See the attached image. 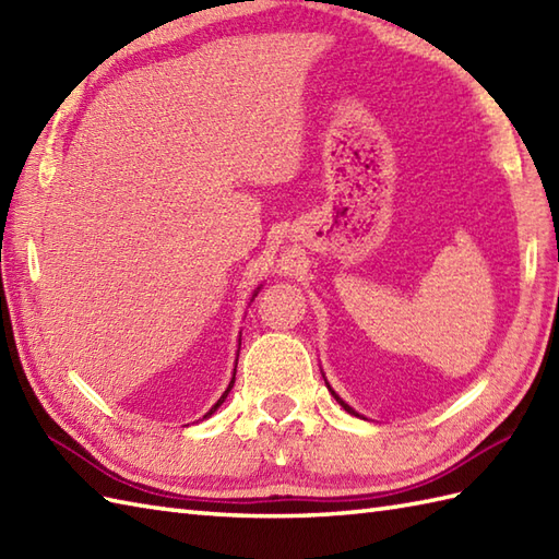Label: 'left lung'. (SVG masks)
<instances>
[{"label": "left lung", "instance_id": "obj_1", "mask_svg": "<svg viewBox=\"0 0 559 559\" xmlns=\"http://www.w3.org/2000/svg\"><path fill=\"white\" fill-rule=\"evenodd\" d=\"M326 386H329V384H326ZM329 389H331V386H329ZM331 394H334V399H336V401H338V403H341V406H343V408H346V411H348V413H350V415H358V413H355V411H353V408H350V406H348V403H343V401H341V399H338V396H336V391H331Z\"/></svg>", "mask_w": 559, "mask_h": 559}]
</instances>
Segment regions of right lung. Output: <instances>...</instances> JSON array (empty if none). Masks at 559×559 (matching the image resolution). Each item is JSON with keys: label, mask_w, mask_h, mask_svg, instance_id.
Segmentation results:
<instances>
[{"label": "right lung", "mask_w": 559, "mask_h": 559, "mask_svg": "<svg viewBox=\"0 0 559 559\" xmlns=\"http://www.w3.org/2000/svg\"><path fill=\"white\" fill-rule=\"evenodd\" d=\"M254 295H257V293H254ZM233 384H235V377H233V382L228 384V389H225V394H223V396L218 399V403H216V406H213V408H211V411H209V413L204 415V418H209V415H211V413H216V408H218V406H221V403L225 401V396H228V394H230V389H233Z\"/></svg>", "instance_id": "obj_1"}]
</instances>
